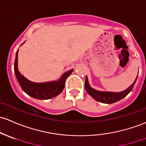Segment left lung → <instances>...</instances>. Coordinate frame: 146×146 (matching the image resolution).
I'll return each mask as SVG.
<instances>
[{
	"label": "left lung",
	"mask_w": 146,
	"mask_h": 146,
	"mask_svg": "<svg viewBox=\"0 0 146 146\" xmlns=\"http://www.w3.org/2000/svg\"><path fill=\"white\" fill-rule=\"evenodd\" d=\"M136 79H137V77L136 78L135 81L133 83V84H131L128 88H127L124 91L120 92H101L98 91V90H95V89L92 88L90 87V84L88 83V79L87 76H86L85 81V89L88 93L98 102H100L102 103H105V104H112V103L116 102L119 100L125 98L131 91L136 83Z\"/></svg>",
	"instance_id": "obj_1"
}]
</instances>
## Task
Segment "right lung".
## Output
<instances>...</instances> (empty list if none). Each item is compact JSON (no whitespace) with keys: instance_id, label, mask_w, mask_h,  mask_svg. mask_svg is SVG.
Returning a JSON list of instances; mask_svg holds the SVG:
<instances>
[{"instance_id":"1","label":"right lung","mask_w":146,"mask_h":146,"mask_svg":"<svg viewBox=\"0 0 146 146\" xmlns=\"http://www.w3.org/2000/svg\"><path fill=\"white\" fill-rule=\"evenodd\" d=\"M18 51H17L15 61V73L17 81L22 90L27 95L37 100H48L58 95L65 88V80L73 72L70 70L62 74L58 81L46 83H34L21 74L18 70Z\"/></svg>"}]
</instances>
